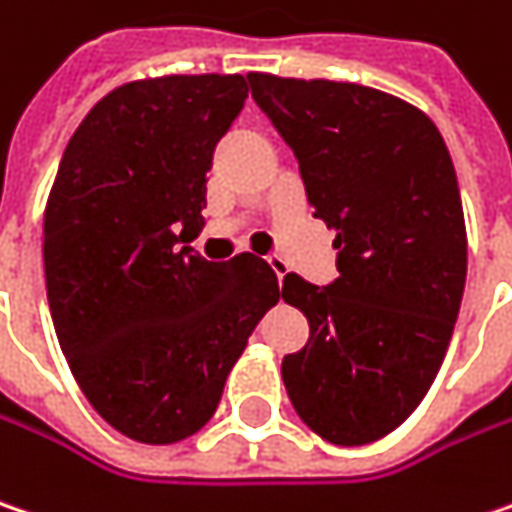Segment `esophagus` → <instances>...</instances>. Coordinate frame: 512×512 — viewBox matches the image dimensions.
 <instances>
[{"label": "esophagus", "mask_w": 512, "mask_h": 512, "mask_svg": "<svg viewBox=\"0 0 512 512\" xmlns=\"http://www.w3.org/2000/svg\"><path fill=\"white\" fill-rule=\"evenodd\" d=\"M266 260H269V266H272V272L278 275V281H284L286 269H289V266H286L284 257H281V255H269V257H266Z\"/></svg>", "instance_id": "esophagus-1"}]
</instances>
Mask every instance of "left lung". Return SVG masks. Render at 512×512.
<instances>
[{"label": "left lung", "mask_w": 512, "mask_h": 512, "mask_svg": "<svg viewBox=\"0 0 512 512\" xmlns=\"http://www.w3.org/2000/svg\"><path fill=\"white\" fill-rule=\"evenodd\" d=\"M246 77L339 249L330 286L284 278L281 298L310 321L307 345L281 365L286 394L318 437L374 443L426 397L461 310L466 226L452 156L432 118L388 92Z\"/></svg>", "instance_id": "1"}]
</instances>
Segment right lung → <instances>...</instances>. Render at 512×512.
Returning <instances> with one entry per match:
<instances>
[{
  "instance_id": "right-lung-1",
  "label": "right lung",
  "mask_w": 512,
  "mask_h": 512,
  "mask_svg": "<svg viewBox=\"0 0 512 512\" xmlns=\"http://www.w3.org/2000/svg\"><path fill=\"white\" fill-rule=\"evenodd\" d=\"M249 98L243 75L112 89L69 141L43 220L46 292L80 391L112 429L165 446L196 435L281 289L255 255L211 263L205 173Z\"/></svg>"
}]
</instances>
